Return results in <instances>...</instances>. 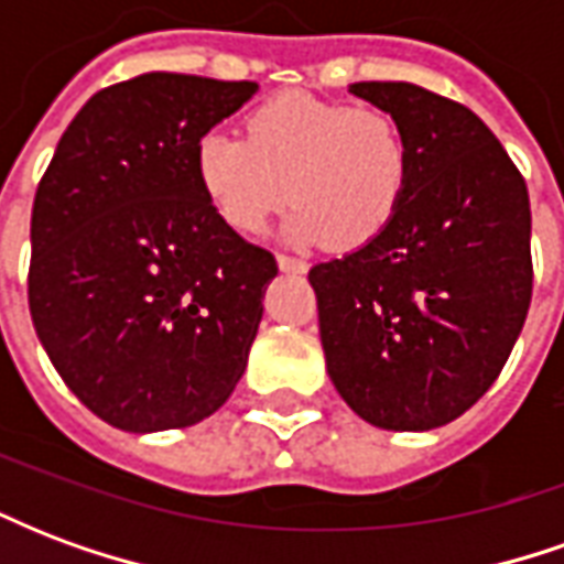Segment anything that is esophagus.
Segmentation results:
<instances>
[{
	"instance_id": "1",
	"label": "esophagus",
	"mask_w": 564,
	"mask_h": 564,
	"mask_svg": "<svg viewBox=\"0 0 564 564\" xmlns=\"http://www.w3.org/2000/svg\"><path fill=\"white\" fill-rule=\"evenodd\" d=\"M278 265H281L283 271H305V259L299 257H290V253H278Z\"/></svg>"
}]
</instances>
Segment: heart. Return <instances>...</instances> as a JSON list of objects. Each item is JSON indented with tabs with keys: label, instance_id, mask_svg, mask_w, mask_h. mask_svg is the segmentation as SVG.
Returning a JSON list of instances; mask_svg holds the SVG:
<instances>
[{
	"label": "heart",
	"instance_id": "1",
	"mask_svg": "<svg viewBox=\"0 0 564 564\" xmlns=\"http://www.w3.org/2000/svg\"><path fill=\"white\" fill-rule=\"evenodd\" d=\"M414 153L402 120L380 105L283 93L257 105L245 139L210 129L196 144V181L214 214L238 232H259L274 210H295V241L356 250L402 210Z\"/></svg>",
	"mask_w": 564,
	"mask_h": 564
}]
</instances>
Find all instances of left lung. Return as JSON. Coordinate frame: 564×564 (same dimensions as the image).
Returning a JSON list of instances; mask_svg holds the SVG:
<instances>
[{
    "label": "left lung",
    "mask_w": 564,
    "mask_h": 564,
    "mask_svg": "<svg viewBox=\"0 0 564 564\" xmlns=\"http://www.w3.org/2000/svg\"><path fill=\"white\" fill-rule=\"evenodd\" d=\"M350 93L402 120L414 174L383 232L317 262L319 341L366 423L425 432L484 395L532 302V208L508 150L471 108L408 80Z\"/></svg>",
    "instance_id": "left-lung-1"
}]
</instances>
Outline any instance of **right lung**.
Returning <instances> with one entry per match:
<instances>
[{
    "mask_svg": "<svg viewBox=\"0 0 564 564\" xmlns=\"http://www.w3.org/2000/svg\"><path fill=\"white\" fill-rule=\"evenodd\" d=\"M253 93L172 72L111 84L39 181L32 323L68 390L115 429L202 423L245 375L278 259L214 214L196 144Z\"/></svg>",
    "mask_w": 564,
    "mask_h": 564,
    "instance_id": "obj_1",
    "label": "right lung"
}]
</instances>
